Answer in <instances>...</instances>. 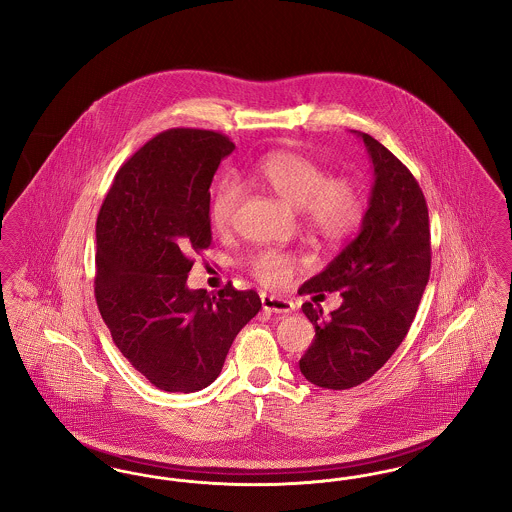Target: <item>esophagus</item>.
<instances>
[{"label":"esophagus","mask_w":512,"mask_h":512,"mask_svg":"<svg viewBox=\"0 0 512 512\" xmlns=\"http://www.w3.org/2000/svg\"><path fill=\"white\" fill-rule=\"evenodd\" d=\"M261 303H263V309L268 313H282V315H290L295 311V305L288 299H282V297H276V295H267V293H261Z\"/></svg>","instance_id":"obj_1"}]
</instances>
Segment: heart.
I'll use <instances>...</instances> for the list:
<instances>
[{
    "instance_id": "1",
    "label": "heart",
    "mask_w": 512,
    "mask_h": 512,
    "mask_svg": "<svg viewBox=\"0 0 512 512\" xmlns=\"http://www.w3.org/2000/svg\"><path fill=\"white\" fill-rule=\"evenodd\" d=\"M255 176L272 194L299 209L305 226L324 242L347 238L363 219L365 201L357 182L349 176H328L322 165L303 153H270L257 163ZM242 197V186L234 178L217 184L209 217L219 232L232 228ZM295 265L297 257L280 249H261L245 261L251 276L268 288L286 286Z\"/></svg>"
}]
</instances>
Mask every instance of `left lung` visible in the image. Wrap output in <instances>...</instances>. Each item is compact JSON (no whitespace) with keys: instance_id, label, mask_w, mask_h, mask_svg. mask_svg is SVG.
Segmentation results:
<instances>
[{"instance_id":"8db88e82","label":"left lung","mask_w":512,"mask_h":512,"mask_svg":"<svg viewBox=\"0 0 512 512\" xmlns=\"http://www.w3.org/2000/svg\"><path fill=\"white\" fill-rule=\"evenodd\" d=\"M374 167V186L359 236L301 286L299 293L340 292L330 317L303 303L315 340L299 361L318 388L349 390L374 376L405 340L430 278V220L424 194L390 149L359 132Z\"/></svg>"}]
</instances>
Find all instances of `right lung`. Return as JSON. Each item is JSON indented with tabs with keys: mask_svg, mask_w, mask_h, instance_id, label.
Masks as SVG:
<instances>
[{
	"mask_svg": "<svg viewBox=\"0 0 512 512\" xmlns=\"http://www.w3.org/2000/svg\"><path fill=\"white\" fill-rule=\"evenodd\" d=\"M215 130L171 128L115 174L96 222V301L122 355L163 391L217 380L238 332L261 309L228 282L188 290L194 253L211 245V182L234 151Z\"/></svg>",
	"mask_w": 512,
	"mask_h": 512,
	"instance_id": "obj_1",
	"label": "right lung"
}]
</instances>
